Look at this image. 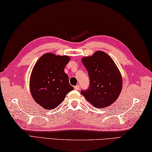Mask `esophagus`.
<instances>
[{"label":"esophagus","instance_id":"34e87169","mask_svg":"<svg viewBox=\"0 0 152 152\" xmlns=\"http://www.w3.org/2000/svg\"><path fill=\"white\" fill-rule=\"evenodd\" d=\"M74 88L75 90H77V91H78V90L80 89V87H79V86H75Z\"/></svg>","mask_w":152,"mask_h":152}]
</instances>
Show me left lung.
<instances>
[{
  "instance_id": "left-lung-1",
  "label": "left lung",
  "mask_w": 152,
  "mask_h": 152,
  "mask_svg": "<svg viewBox=\"0 0 152 152\" xmlns=\"http://www.w3.org/2000/svg\"><path fill=\"white\" fill-rule=\"evenodd\" d=\"M88 72V89L81 94L95 107H108L118 99L123 86L120 71L107 53L97 50L81 58Z\"/></svg>"
}]
</instances>
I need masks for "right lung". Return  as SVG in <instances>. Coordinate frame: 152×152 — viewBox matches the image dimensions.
<instances>
[{
	"label": "right lung",
	"instance_id": "1",
	"mask_svg": "<svg viewBox=\"0 0 152 152\" xmlns=\"http://www.w3.org/2000/svg\"><path fill=\"white\" fill-rule=\"evenodd\" d=\"M69 56L47 53L37 61L32 70L29 87L35 102L45 110H53L62 103L73 89L64 71Z\"/></svg>",
	"mask_w": 152,
	"mask_h": 152
}]
</instances>
